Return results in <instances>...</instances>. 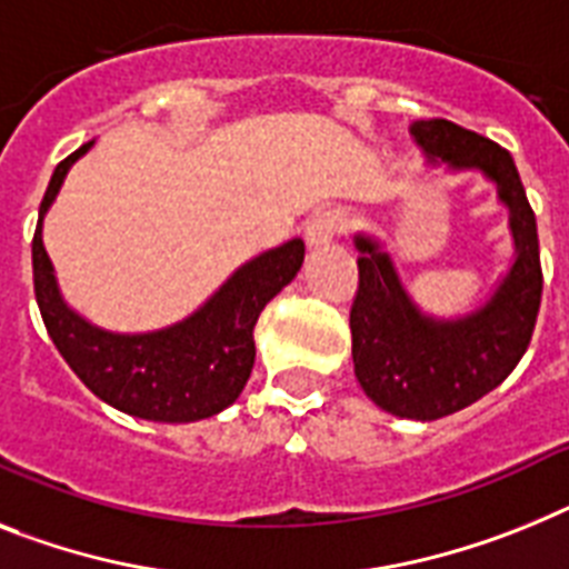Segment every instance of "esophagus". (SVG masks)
I'll return each mask as SVG.
<instances>
[{
	"mask_svg": "<svg viewBox=\"0 0 569 569\" xmlns=\"http://www.w3.org/2000/svg\"><path fill=\"white\" fill-rule=\"evenodd\" d=\"M343 226H347V217H343L341 211L315 213L307 226V246L309 248L329 246V242L336 240L338 233L343 231Z\"/></svg>",
	"mask_w": 569,
	"mask_h": 569,
	"instance_id": "esophagus-1",
	"label": "esophagus"
}]
</instances>
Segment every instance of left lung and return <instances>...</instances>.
<instances>
[{
	"mask_svg": "<svg viewBox=\"0 0 569 569\" xmlns=\"http://www.w3.org/2000/svg\"><path fill=\"white\" fill-rule=\"evenodd\" d=\"M410 138L428 167L480 173L495 184L515 248L483 303L442 318L410 298L393 254L376 233H352L358 295L350 329L358 385L393 417L431 422L475 405L512 373L536 329L543 280L536 213L512 156L451 121H413Z\"/></svg>",
	"mask_w": 569,
	"mask_h": 569,
	"instance_id": "left-lung-1",
	"label": "left lung"
}]
</instances>
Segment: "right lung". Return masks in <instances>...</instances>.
I'll return each instance as SVG.
<instances>
[{"instance_id":"obj_1","label":"right lung","mask_w":569,"mask_h":569,"mask_svg":"<svg viewBox=\"0 0 569 569\" xmlns=\"http://www.w3.org/2000/svg\"><path fill=\"white\" fill-rule=\"evenodd\" d=\"M92 147L94 141H89L57 164L33 233V292L51 341L86 388L130 417L170 425L217 417L246 388L254 367L257 318L298 277L303 240L292 237L246 260L181 321L147 332L98 327L63 298L54 262L42 242L46 213L74 161Z\"/></svg>"}]
</instances>
